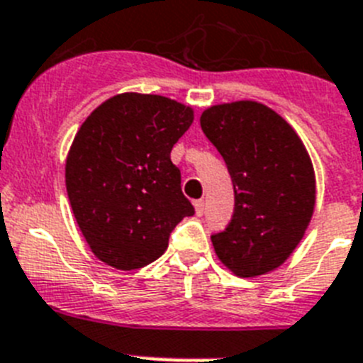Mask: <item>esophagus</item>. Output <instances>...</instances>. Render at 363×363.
Masks as SVG:
<instances>
[{
    "label": "esophagus",
    "mask_w": 363,
    "mask_h": 363,
    "mask_svg": "<svg viewBox=\"0 0 363 363\" xmlns=\"http://www.w3.org/2000/svg\"><path fill=\"white\" fill-rule=\"evenodd\" d=\"M203 209H206V202H203V200H196V202H194V211H196V215L202 216Z\"/></svg>",
    "instance_id": "1"
}]
</instances>
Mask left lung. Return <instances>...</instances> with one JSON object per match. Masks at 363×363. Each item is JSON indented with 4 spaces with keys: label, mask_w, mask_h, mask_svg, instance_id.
<instances>
[{
    "label": "left lung",
    "mask_w": 363,
    "mask_h": 363,
    "mask_svg": "<svg viewBox=\"0 0 363 363\" xmlns=\"http://www.w3.org/2000/svg\"><path fill=\"white\" fill-rule=\"evenodd\" d=\"M200 125L235 189L231 222L211 237L216 255L238 277L268 274L292 255L311 224V156L296 130L261 102L216 104L203 111Z\"/></svg>",
    "instance_id": "1"
}]
</instances>
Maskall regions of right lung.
Masks as SVG:
<instances>
[{"instance_id":"obj_1","label":"right lung","mask_w":363,"mask_h":363,"mask_svg":"<svg viewBox=\"0 0 363 363\" xmlns=\"http://www.w3.org/2000/svg\"><path fill=\"white\" fill-rule=\"evenodd\" d=\"M191 106L121 93L89 113L66 160L71 209L93 255L138 270L165 253L172 229L194 215L170 150L193 125Z\"/></svg>"}]
</instances>
